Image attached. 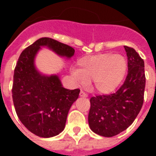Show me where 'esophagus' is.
<instances>
[{"label": "esophagus", "mask_w": 156, "mask_h": 156, "mask_svg": "<svg viewBox=\"0 0 156 156\" xmlns=\"http://www.w3.org/2000/svg\"><path fill=\"white\" fill-rule=\"evenodd\" d=\"M80 97H83V98H87L88 96L87 94L85 93L83 90H81L80 93Z\"/></svg>", "instance_id": "obj_1"}]
</instances>
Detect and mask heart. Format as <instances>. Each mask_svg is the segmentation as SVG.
Wrapping results in <instances>:
<instances>
[{
	"label": "heart",
	"instance_id": "heart-1",
	"mask_svg": "<svg viewBox=\"0 0 156 156\" xmlns=\"http://www.w3.org/2000/svg\"><path fill=\"white\" fill-rule=\"evenodd\" d=\"M78 71L74 73L82 83L92 81L98 93L108 94L115 90L124 79L127 70L126 58L119 54L105 53L85 57L78 63Z\"/></svg>",
	"mask_w": 156,
	"mask_h": 156
}]
</instances>
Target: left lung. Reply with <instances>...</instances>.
Masks as SVG:
<instances>
[{
    "instance_id": "1",
    "label": "left lung",
    "mask_w": 156,
    "mask_h": 156,
    "mask_svg": "<svg viewBox=\"0 0 156 156\" xmlns=\"http://www.w3.org/2000/svg\"><path fill=\"white\" fill-rule=\"evenodd\" d=\"M128 73L115 93L90 99L88 122L91 130L103 137H113L127 129L140 112L145 88L144 62L132 48L124 46Z\"/></svg>"
}]
</instances>
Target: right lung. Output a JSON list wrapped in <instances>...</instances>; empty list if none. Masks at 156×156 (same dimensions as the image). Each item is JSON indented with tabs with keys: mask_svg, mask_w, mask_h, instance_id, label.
Returning a JSON list of instances; mask_svg holds the SVG:
<instances>
[{
	"mask_svg": "<svg viewBox=\"0 0 156 156\" xmlns=\"http://www.w3.org/2000/svg\"><path fill=\"white\" fill-rule=\"evenodd\" d=\"M48 47L62 57L70 58L75 50L49 37H42L23 51L13 76L12 99L19 119L38 137H51L64 129L70 107L80 90L62 87L58 76L42 75L34 66L41 47Z\"/></svg>",
	"mask_w": 156,
	"mask_h": 156,
	"instance_id": "right-lung-1",
	"label": "right lung"
}]
</instances>
